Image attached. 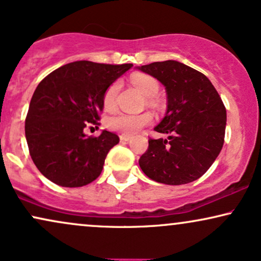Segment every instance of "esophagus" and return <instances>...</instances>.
Listing matches in <instances>:
<instances>
[{
	"label": "esophagus",
	"mask_w": 261,
	"mask_h": 261,
	"mask_svg": "<svg viewBox=\"0 0 261 261\" xmlns=\"http://www.w3.org/2000/svg\"><path fill=\"white\" fill-rule=\"evenodd\" d=\"M130 136H128V134H121L120 136V139H121V141H128L130 139Z\"/></svg>",
	"instance_id": "34e87169"
}]
</instances>
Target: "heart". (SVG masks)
<instances>
[{
    "instance_id": "1",
    "label": "heart",
    "mask_w": 261,
    "mask_h": 261,
    "mask_svg": "<svg viewBox=\"0 0 261 261\" xmlns=\"http://www.w3.org/2000/svg\"><path fill=\"white\" fill-rule=\"evenodd\" d=\"M132 83L141 94L149 96V104H153V99L151 96H155L160 89V83L155 77L149 75H136L132 77ZM120 85L118 82H114L106 88L102 95V105L105 110H112L116 105V95H117ZM152 121V116L150 112H141L138 115L123 114V112H117V114L110 116L106 120V127L110 130L118 132L122 134H133L150 124Z\"/></svg>"
}]
</instances>
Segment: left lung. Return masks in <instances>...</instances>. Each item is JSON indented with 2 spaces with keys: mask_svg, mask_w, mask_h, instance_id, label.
Wrapping results in <instances>:
<instances>
[{
  "mask_svg": "<svg viewBox=\"0 0 261 261\" xmlns=\"http://www.w3.org/2000/svg\"><path fill=\"white\" fill-rule=\"evenodd\" d=\"M166 87L167 112L155 130L168 139H149L139 166L150 179L182 185L201 178L220 153L226 109L203 73L175 60L138 67Z\"/></svg>",
  "mask_w": 261,
  "mask_h": 261,
  "instance_id": "1",
  "label": "left lung"
}]
</instances>
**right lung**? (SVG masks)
<instances>
[{
  "instance_id": "right-lung-1",
  "label": "right lung",
  "mask_w": 261,
  "mask_h": 261,
  "mask_svg": "<svg viewBox=\"0 0 261 261\" xmlns=\"http://www.w3.org/2000/svg\"><path fill=\"white\" fill-rule=\"evenodd\" d=\"M133 66L73 62L38 83L25 120V137L37 169L64 188L85 186L100 175L106 155L120 138L102 130L87 137L89 123L99 124L102 95Z\"/></svg>"
}]
</instances>
